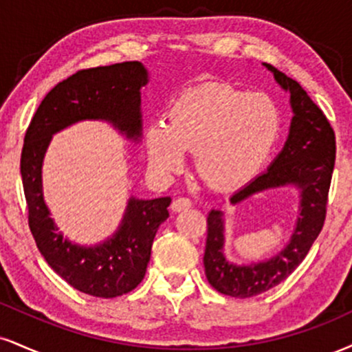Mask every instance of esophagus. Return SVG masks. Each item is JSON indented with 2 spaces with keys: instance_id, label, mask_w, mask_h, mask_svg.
<instances>
[{
  "instance_id": "34e87169",
  "label": "esophagus",
  "mask_w": 352,
  "mask_h": 352,
  "mask_svg": "<svg viewBox=\"0 0 352 352\" xmlns=\"http://www.w3.org/2000/svg\"><path fill=\"white\" fill-rule=\"evenodd\" d=\"M190 206H192V201L188 200V198H177V200L172 201L170 208L172 211H175V213H179V211H184V210H188Z\"/></svg>"
}]
</instances>
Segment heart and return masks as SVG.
I'll list each match as a JSON object with an SVG mask.
<instances>
[{
  "instance_id": "1",
  "label": "heart",
  "mask_w": 352,
  "mask_h": 352,
  "mask_svg": "<svg viewBox=\"0 0 352 352\" xmlns=\"http://www.w3.org/2000/svg\"><path fill=\"white\" fill-rule=\"evenodd\" d=\"M280 128L282 113L272 96L205 83L173 101L167 124L147 126L144 144L151 167L160 175L180 172L185 151H195L201 179L218 190H231L257 175Z\"/></svg>"
}]
</instances>
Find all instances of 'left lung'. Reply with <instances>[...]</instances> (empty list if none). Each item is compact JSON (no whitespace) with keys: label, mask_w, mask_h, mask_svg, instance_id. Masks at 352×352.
I'll list each match as a JSON object with an SVG mask.
<instances>
[{"label":"left lung","mask_w":352,"mask_h":352,"mask_svg":"<svg viewBox=\"0 0 352 352\" xmlns=\"http://www.w3.org/2000/svg\"><path fill=\"white\" fill-rule=\"evenodd\" d=\"M262 65L272 72L275 82L290 95L294 116L287 141L267 170L234 192L230 201L231 205H239L265 190L294 187L298 192V214L289 243L282 251L264 261L236 264L224 254V211H210L203 256L206 278L219 294L236 298L264 294L285 280L302 264L323 228L336 157L334 133L323 111L300 83L269 63Z\"/></svg>","instance_id":"1"}]
</instances>
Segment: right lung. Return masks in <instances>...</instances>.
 Here are the masks:
<instances>
[{
    "mask_svg": "<svg viewBox=\"0 0 352 352\" xmlns=\"http://www.w3.org/2000/svg\"><path fill=\"white\" fill-rule=\"evenodd\" d=\"M147 83L149 72L141 62L80 70L45 95L24 138L21 177L37 248L55 274L91 297H120L141 283L172 198L129 197L118 230L98 244L83 245L65 238L50 217L42 164L52 135L80 121H104L128 141H141V90Z\"/></svg>",
    "mask_w": 352,
    "mask_h": 352,
    "instance_id": "right-lung-1",
    "label": "right lung"
}]
</instances>
